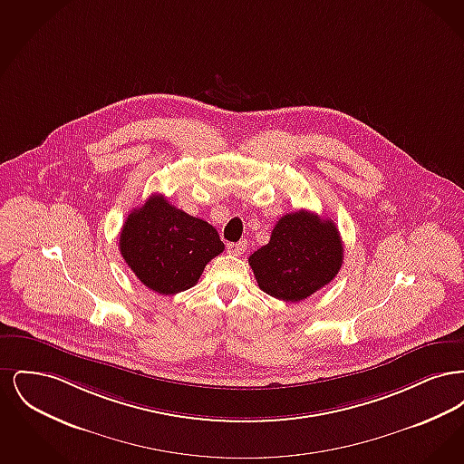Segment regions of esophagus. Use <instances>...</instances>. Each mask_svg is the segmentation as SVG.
<instances>
[{"label":"esophagus","mask_w":464,"mask_h":464,"mask_svg":"<svg viewBox=\"0 0 464 464\" xmlns=\"http://www.w3.org/2000/svg\"><path fill=\"white\" fill-rule=\"evenodd\" d=\"M245 248H246V243L245 242L227 243V252L233 254V256H240L245 252Z\"/></svg>","instance_id":"esophagus-1"}]
</instances>
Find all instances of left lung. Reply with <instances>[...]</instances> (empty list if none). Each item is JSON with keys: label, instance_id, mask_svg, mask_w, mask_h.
Instances as JSON below:
<instances>
[{"label": "left lung", "instance_id": "1", "mask_svg": "<svg viewBox=\"0 0 464 464\" xmlns=\"http://www.w3.org/2000/svg\"><path fill=\"white\" fill-rule=\"evenodd\" d=\"M343 240L331 219L297 210L275 224L269 243L248 257L259 288L299 303L325 287L343 266Z\"/></svg>", "mask_w": 464, "mask_h": 464}]
</instances>
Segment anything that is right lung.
I'll list each match as a JSON object with an SVG mask.
<instances>
[{
    "label": "right lung",
    "mask_w": 464,
    "mask_h": 464,
    "mask_svg": "<svg viewBox=\"0 0 464 464\" xmlns=\"http://www.w3.org/2000/svg\"><path fill=\"white\" fill-rule=\"evenodd\" d=\"M224 250L208 222L151 195L133 208L120 233V252L135 276L161 295H174L198 284L199 276Z\"/></svg>",
    "instance_id": "1"
}]
</instances>
